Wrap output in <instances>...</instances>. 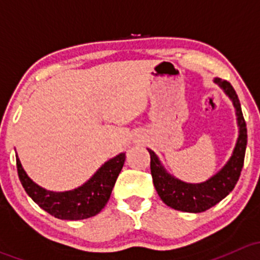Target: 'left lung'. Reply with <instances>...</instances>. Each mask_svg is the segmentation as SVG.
<instances>
[{
  "label": "left lung",
  "mask_w": 260,
  "mask_h": 260,
  "mask_svg": "<svg viewBox=\"0 0 260 260\" xmlns=\"http://www.w3.org/2000/svg\"><path fill=\"white\" fill-rule=\"evenodd\" d=\"M214 83L222 89L232 101L237 114L239 135L233 153L226 164L214 176L200 183L185 182L172 176L161 164L157 154L148 148L151 156V174L153 185L161 200L170 208L185 212H203L216 205L237 185L244 165L246 149V124L244 120L239 98L232 84L220 78H215Z\"/></svg>",
  "instance_id": "left-lung-1"
}]
</instances>
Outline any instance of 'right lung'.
I'll list each match as a JSON object with an SVG mask.
<instances>
[{
	"mask_svg": "<svg viewBox=\"0 0 260 260\" xmlns=\"http://www.w3.org/2000/svg\"><path fill=\"white\" fill-rule=\"evenodd\" d=\"M125 161L119 153L104 162L86 182L69 191H50L41 187L27 176L16 154L18 179L27 195L43 210L61 220H83L95 216L107 205L112 190Z\"/></svg>",
	"mask_w": 260,
	"mask_h": 260,
	"instance_id": "right-lung-1",
	"label": "right lung"
}]
</instances>
